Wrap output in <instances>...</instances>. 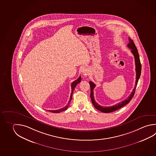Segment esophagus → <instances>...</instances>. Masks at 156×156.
Here are the masks:
<instances>
[{
  "label": "esophagus",
  "mask_w": 156,
  "mask_h": 156,
  "mask_svg": "<svg viewBox=\"0 0 156 156\" xmlns=\"http://www.w3.org/2000/svg\"><path fill=\"white\" fill-rule=\"evenodd\" d=\"M89 74V70L88 68H84L82 70V75L84 77H86Z\"/></svg>",
  "instance_id": "34e87169"
}]
</instances>
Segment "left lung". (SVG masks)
I'll return each instance as SVG.
<instances>
[{
    "instance_id": "left-lung-1",
    "label": "left lung",
    "mask_w": 156,
    "mask_h": 156,
    "mask_svg": "<svg viewBox=\"0 0 156 156\" xmlns=\"http://www.w3.org/2000/svg\"><path fill=\"white\" fill-rule=\"evenodd\" d=\"M129 43L128 44V47L129 48L131 49V53L133 54V56L135 57V66H136V83L135 87L133 89V90L132 91L131 94H130V96L128 97V98L125 99L124 101H122L119 103H118L117 105H114L111 107H103L100 105H98L96 101L94 100V90L96 85L92 82L90 81L89 83L90 85V87H91V101L92 102V104L94 105V107L96 108L97 109H98V111L102 112L103 113H111L113 112L114 111H116L118 109H119L120 108H122V107H124L125 105L128 104L129 102H130L131 100L133 98L134 94L136 90V86L137 85V82L139 81V78L141 75V64L140 62V57H139V53L138 51L136 48V46L135 45L133 41L130 38H129Z\"/></svg>"
}]
</instances>
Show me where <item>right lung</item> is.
Returning a JSON list of instances; mask_svg holds the SVG:
<instances>
[{
  "label": "right lung",
  "instance_id": "add662e5",
  "mask_svg": "<svg viewBox=\"0 0 156 156\" xmlns=\"http://www.w3.org/2000/svg\"><path fill=\"white\" fill-rule=\"evenodd\" d=\"M81 76H80L76 80H75V81H74V82H72V83H71V95H70V100H69V101L68 102V105H66V106H65L64 107L61 108V109H58V110H54V111H49V112H52V113H59L61 112L65 111L66 109H67L68 107H69V105H70V103L71 102V99H72V95H73V91H74V89L75 88V87L76 86V85H77V84H79L80 82H81Z\"/></svg>",
  "mask_w": 156,
  "mask_h": 156
}]
</instances>
